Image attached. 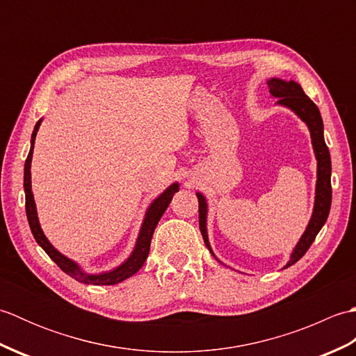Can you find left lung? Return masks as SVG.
I'll list each match as a JSON object with an SVG mask.
<instances>
[{
    "label": "left lung",
    "instance_id": "1",
    "mask_svg": "<svg viewBox=\"0 0 356 356\" xmlns=\"http://www.w3.org/2000/svg\"><path fill=\"white\" fill-rule=\"evenodd\" d=\"M268 86H269L270 95L278 99L277 104L291 108L295 115L303 120V122H306V125L309 127L315 157H316V162H318L316 163V190H315V207H314L312 218L311 222H309L307 228L303 236H301L297 246H295L293 252L291 254V260L287 261V264L284 266V268H289L307 252V249L314 243L316 234L320 232L323 225L327 220L330 203H332V185H330L332 163H330L329 148L326 145V142H324L323 119L320 115V110L311 101V97L306 96L301 86L293 81H283L278 78H272L268 81ZM197 199H199V226H200L202 237L205 240V245L209 249V252L214 255L213 249L209 246L208 232H207V213H208L207 200L200 193H197Z\"/></svg>",
    "mask_w": 356,
    "mask_h": 356
}]
</instances>
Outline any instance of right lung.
<instances>
[{
	"label": "right lung",
	"mask_w": 356,
	"mask_h": 356,
	"mask_svg": "<svg viewBox=\"0 0 356 356\" xmlns=\"http://www.w3.org/2000/svg\"><path fill=\"white\" fill-rule=\"evenodd\" d=\"M40 125H41V119L38 120L35 125V130L32 133V147H30L29 156H27L26 163H24L26 214H27V220H29L30 229H32L35 240L38 241V245H40L45 252H47L50 259L65 272L67 275H70L72 278H74L79 283L95 284V286H107V284H116V283L124 282L125 278L134 275L136 272H138L143 266V263H145L148 252H149L151 238H153L156 226H157L159 220H161V217L163 216L165 209L168 208L172 195L179 191V184L170 185L153 203H151L149 208L147 209L145 218H143L142 228H140L139 237H138V241H136L133 252L122 264H120L119 268L113 269L110 272H104V274H86V272H82V269L79 268V264H76L70 259H67L65 255L58 252L56 249L50 245V241L47 240V237L44 236V232L41 229L40 220H38L36 205H35L33 193H32V180H30V163H32L35 138H36V133H38V128H40Z\"/></svg>",
	"instance_id": "obj_1"
}]
</instances>
